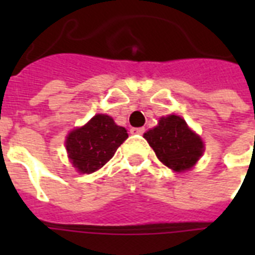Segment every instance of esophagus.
<instances>
[{
  "instance_id": "34e87169",
  "label": "esophagus",
  "mask_w": 255,
  "mask_h": 255,
  "mask_svg": "<svg viewBox=\"0 0 255 255\" xmlns=\"http://www.w3.org/2000/svg\"><path fill=\"white\" fill-rule=\"evenodd\" d=\"M145 132V128L139 127V128H131V133H136V135H143Z\"/></svg>"
}]
</instances>
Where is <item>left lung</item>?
I'll use <instances>...</instances> for the list:
<instances>
[{
  "label": "left lung",
  "mask_w": 255,
  "mask_h": 255,
  "mask_svg": "<svg viewBox=\"0 0 255 255\" xmlns=\"http://www.w3.org/2000/svg\"><path fill=\"white\" fill-rule=\"evenodd\" d=\"M157 159L174 172L190 169L204 151V143L180 116L161 118L159 124L144 133Z\"/></svg>",
  "instance_id": "left-lung-1"
}]
</instances>
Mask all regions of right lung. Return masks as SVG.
<instances>
[{
    "label": "right lung",
    "mask_w": 255,
    "mask_h": 255,
    "mask_svg": "<svg viewBox=\"0 0 255 255\" xmlns=\"http://www.w3.org/2000/svg\"><path fill=\"white\" fill-rule=\"evenodd\" d=\"M128 137L126 128L108 115H95L86 126L70 132L66 148L71 163L81 173H92L112 159Z\"/></svg>",
    "instance_id": "1"
}]
</instances>
